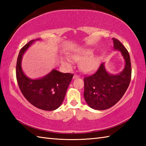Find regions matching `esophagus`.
Here are the masks:
<instances>
[{
  "label": "esophagus",
  "mask_w": 146,
  "mask_h": 146,
  "mask_svg": "<svg viewBox=\"0 0 146 146\" xmlns=\"http://www.w3.org/2000/svg\"><path fill=\"white\" fill-rule=\"evenodd\" d=\"M79 77H80L79 75H76V74H75V75H74V76H73V78H79Z\"/></svg>",
  "instance_id": "esophagus-1"
}]
</instances>
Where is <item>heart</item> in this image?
Wrapping results in <instances>:
<instances>
[{"instance_id":"heart-1","label":"heart","mask_w":146,"mask_h":146,"mask_svg":"<svg viewBox=\"0 0 146 146\" xmlns=\"http://www.w3.org/2000/svg\"><path fill=\"white\" fill-rule=\"evenodd\" d=\"M94 55L93 51L86 50L80 53L73 55L72 58L74 60L82 63V69L85 71H91L95 70L98 65V61L95 58H91ZM68 62V61H67Z\"/></svg>"}]
</instances>
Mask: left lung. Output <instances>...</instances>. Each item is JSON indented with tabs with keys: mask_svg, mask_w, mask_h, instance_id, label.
I'll return each mask as SVG.
<instances>
[{
	"mask_svg": "<svg viewBox=\"0 0 146 146\" xmlns=\"http://www.w3.org/2000/svg\"><path fill=\"white\" fill-rule=\"evenodd\" d=\"M114 48L120 50L125 60L124 69L119 75L108 74L104 63L90 75L84 77V98L90 107L95 110L108 109L119 102L128 88L132 68L128 51L119 40L112 38Z\"/></svg>",
	"mask_w": 146,
	"mask_h": 146,
	"instance_id": "8db88e82",
	"label": "left lung"
}]
</instances>
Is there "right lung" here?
<instances>
[{
	"instance_id": "add662e5",
	"label": "right lung",
	"mask_w": 146,
	"mask_h": 146,
	"mask_svg": "<svg viewBox=\"0 0 146 146\" xmlns=\"http://www.w3.org/2000/svg\"><path fill=\"white\" fill-rule=\"evenodd\" d=\"M35 41L31 40L19 53L15 69L17 81L22 94L29 103L39 109L52 111L61 105L74 75L53 70L41 79L27 78L22 70L21 60L24 52Z\"/></svg>"
}]
</instances>
